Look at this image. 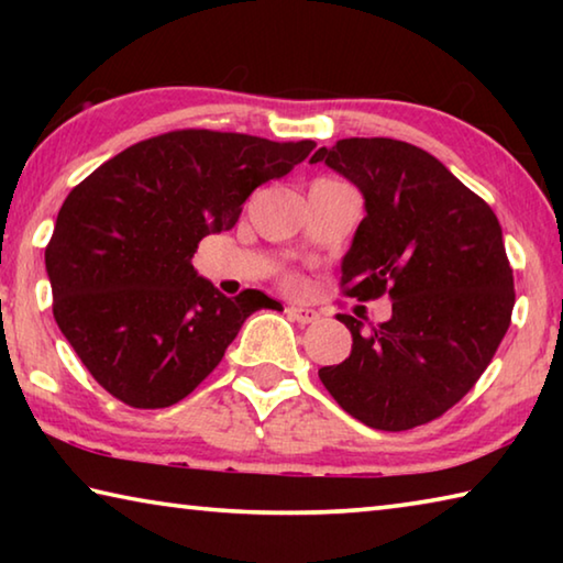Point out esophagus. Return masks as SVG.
Returning <instances> with one entry per match:
<instances>
[{
    "label": "esophagus",
    "mask_w": 563,
    "mask_h": 563,
    "mask_svg": "<svg viewBox=\"0 0 563 563\" xmlns=\"http://www.w3.org/2000/svg\"><path fill=\"white\" fill-rule=\"evenodd\" d=\"M288 316L292 318V320H298L300 325H310V322H318V310H312V308H302V305H290L288 310Z\"/></svg>",
    "instance_id": "obj_1"
}]
</instances>
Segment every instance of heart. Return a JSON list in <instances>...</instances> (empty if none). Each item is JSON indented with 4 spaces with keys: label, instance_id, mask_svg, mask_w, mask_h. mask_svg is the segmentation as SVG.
Here are the masks:
<instances>
[{
    "label": "heart",
    "instance_id": "obj_1",
    "mask_svg": "<svg viewBox=\"0 0 563 563\" xmlns=\"http://www.w3.org/2000/svg\"><path fill=\"white\" fill-rule=\"evenodd\" d=\"M288 285H295V278H288Z\"/></svg>",
    "mask_w": 563,
    "mask_h": 563
}]
</instances>
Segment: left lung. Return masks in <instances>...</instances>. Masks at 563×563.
I'll use <instances>...</instances> for the list:
<instances>
[{"label": "left lung", "mask_w": 563, "mask_h": 563, "mask_svg": "<svg viewBox=\"0 0 563 563\" xmlns=\"http://www.w3.org/2000/svg\"><path fill=\"white\" fill-rule=\"evenodd\" d=\"M360 188L365 211L342 258L340 288L360 302L393 298V318L352 332L345 362L320 379L347 415L402 432L442 417L470 393L507 335L514 273L487 201L427 151L395 139L318 148Z\"/></svg>", "instance_id": "8db88e82"}]
</instances>
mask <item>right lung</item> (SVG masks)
Instances as JSON below:
<instances>
[{
	"label": "right lung",
	"mask_w": 563,
	"mask_h": 563,
	"mask_svg": "<svg viewBox=\"0 0 563 563\" xmlns=\"http://www.w3.org/2000/svg\"><path fill=\"white\" fill-rule=\"evenodd\" d=\"M312 148L180 129L139 141L71 188L44 251L54 320L111 397L136 409L180 402L251 312L283 310L261 290L225 298L190 258Z\"/></svg>",
	"instance_id": "right-lung-1"
}]
</instances>
